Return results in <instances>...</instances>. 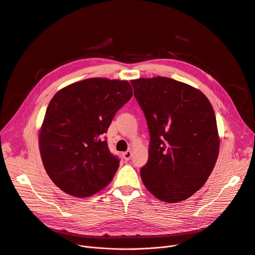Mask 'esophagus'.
<instances>
[{"label":"esophagus","instance_id":"obj_1","mask_svg":"<svg viewBox=\"0 0 255 255\" xmlns=\"http://www.w3.org/2000/svg\"><path fill=\"white\" fill-rule=\"evenodd\" d=\"M131 156H132V152H131L130 150H128V151H126V152H124V153H123V158H124L126 161L130 160Z\"/></svg>","mask_w":255,"mask_h":255}]
</instances>
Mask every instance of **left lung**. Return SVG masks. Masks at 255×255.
<instances>
[{
  "mask_svg": "<svg viewBox=\"0 0 255 255\" xmlns=\"http://www.w3.org/2000/svg\"><path fill=\"white\" fill-rule=\"evenodd\" d=\"M131 84L150 133L143 184L162 202L187 200L205 185L219 154L214 109L200 90L169 78Z\"/></svg>",
  "mask_w": 255,
  "mask_h": 255,
  "instance_id": "8db88e82",
  "label": "left lung"
}]
</instances>
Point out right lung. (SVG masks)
Instances as JSON below:
<instances>
[{"instance_id": "right-lung-1", "label": "right lung", "mask_w": 255, "mask_h": 255, "mask_svg": "<svg viewBox=\"0 0 255 255\" xmlns=\"http://www.w3.org/2000/svg\"><path fill=\"white\" fill-rule=\"evenodd\" d=\"M132 95L127 81L93 78L66 86L51 99L39 149L48 176L61 191L87 198L110 184L119 159L103 134Z\"/></svg>"}]
</instances>
